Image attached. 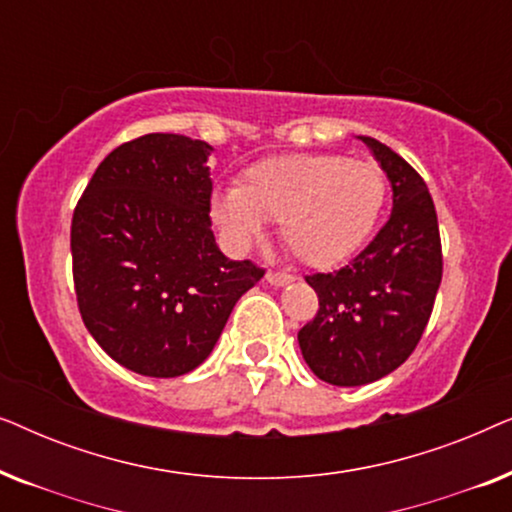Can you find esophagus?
<instances>
[{"instance_id":"esophagus-1","label":"esophagus","mask_w":512,"mask_h":512,"mask_svg":"<svg viewBox=\"0 0 512 512\" xmlns=\"http://www.w3.org/2000/svg\"><path fill=\"white\" fill-rule=\"evenodd\" d=\"M265 279H268V284H272V286H286L293 282L291 275H286V272H275V270H268Z\"/></svg>"}]
</instances>
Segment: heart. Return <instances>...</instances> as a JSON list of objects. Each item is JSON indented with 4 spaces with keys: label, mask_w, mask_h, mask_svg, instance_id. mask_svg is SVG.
Returning <instances> with one entry per match:
<instances>
[{
    "label": "heart",
    "mask_w": 512,
    "mask_h": 512,
    "mask_svg": "<svg viewBox=\"0 0 512 512\" xmlns=\"http://www.w3.org/2000/svg\"><path fill=\"white\" fill-rule=\"evenodd\" d=\"M382 172L366 160L289 153L249 165L235 188L219 191L212 216L235 249L277 221L279 237L300 263L335 268L361 249L380 219Z\"/></svg>",
    "instance_id": "obj_1"
}]
</instances>
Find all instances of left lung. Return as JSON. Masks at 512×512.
I'll use <instances>...</instances> for the list:
<instances>
[{
	"instance_id": "obj_1",
	"label": "left lung",
	"mask_w": 512,
	"mask_h": 512,
	"mask_svg": "<svg viewBox=\"0 0 512 512\" xmlns=\"http://www.w3.org/2000/svg\"><path fill=\"white\" fill-rule=\"evenodd\" d=\"M391 184L389 221L375 240L335 272L305 282L319 310L298 331L303 359L319 380L361 387L394 373L429 324L443 277L438 216L424 179L373 137H359Z\"/></svg>"
}]
</instances>
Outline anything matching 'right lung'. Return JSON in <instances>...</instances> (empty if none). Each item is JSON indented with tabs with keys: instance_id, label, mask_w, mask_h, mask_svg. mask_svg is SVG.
Listing matches in <instances>:
<instances>
[{
	"instance_id": "add662e5",
	"label": "right lung",
	"mask_w": 512,
	"mask_h": 512,
	"mask_svg": "<svg viewBox=\"0 0 512 512\" xmlns=\"http://www.w3.org/2000/svg\"><path fill=\"white\" fill-rule=\"evenodd\" d=\"M207 142L153 132L109 153L72 219V263L88 333L146 377L191 373L237 300L265 275L216 247Z\"/></svg>"
}]
</instances>
